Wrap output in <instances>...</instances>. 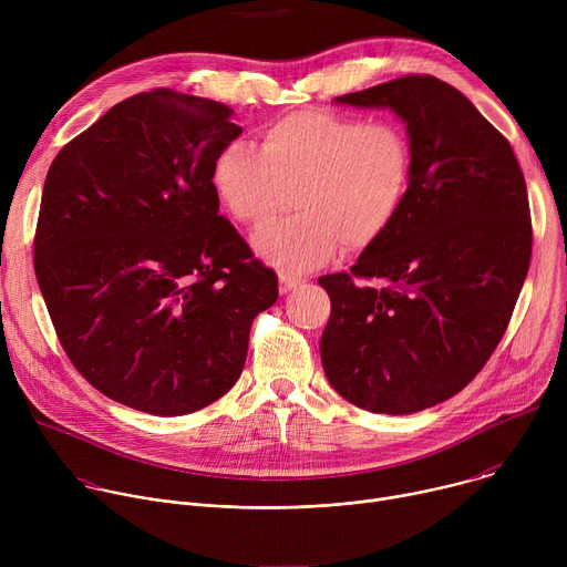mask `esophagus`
Instances as JSON below:
<instances>
[{
  "label": "esophagus",
  "instance_id": "esophagus-1",
  "mask_svg": "<svg viewBox=\"0 0 567 567\" xmlns=\"http://www.w3.org/2000/svg\"><path fill=\"white\" fill-rule=\"evenodd\" d=\"M298 285H300V278H293V276L280 274V293H287V291L296 289Z\"/></svg>",
  "mask_w": 567,
  "mask_h": 567
}]
</instances>
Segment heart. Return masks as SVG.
Returning <instances> with one entry per match:
<instances>
[{
  "mask_svg": "<svg viewBox=\"0 0 567 567\" xmlns=\"http://www.w3.org/2000/svg\"><path fill=\"white\" fill-rule=\"evenodd\" d=\"M411 138L388 118L296 112L262 132L260 150L233 141L213 161L210 184L228 215L260 226L293 195L300 210L254 235V251L282 274L328 265L341 239L354 251L392 226L409 199Z\"/></svg>",
  "mask_w": 567,
  "mask_h": 567,
  "instance_id": "1",
  "label": "heart"
}]
</instances>
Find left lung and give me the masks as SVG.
<instances>
[{"label": "left lung", "instance_id": "obj_1", "mask_svg": "<svg viewBox=\"0 0 567 567\" xmlns=\"http://www.w3.org/2000/svg\"><path fill=\"white\" fill-rule=\"evenodd\" d=\"M337 103L406 123L413 177L399 217L350 274L318 278L332 300L320 361L354 406L409 415L471 383L509 326L532 258L525 177L509 141L433 75Z\"/></svg>", "mask_w": 567, "mask_h": 567}]
</instances>
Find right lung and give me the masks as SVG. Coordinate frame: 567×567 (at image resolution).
<instances>
[{"instance_id": "1", "label": "right lung", "mask_w": 567, "mask_h": 567, "mask_svg": "<svg viewBox=\"0 0 567 567\" xmlns=\"http://www.w3.org/2000/svg\"><path fill=\"white\" fill-rule=\"evenodd\" d=\"M224 103L154 90L114 105L49 168L35 276L58 339L96 390L175 417L226 394L278 276L219 215Z\"/></svg>"}]
</instances>
